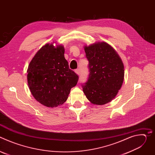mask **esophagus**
<instances>
[{
  "mask_svg": "<svg viewBox=\"0 0 155 155\" xmlns=\"http://www.w3.org/2000/svg\"><path fill=\"white\" fill-rule=\"evenodd\" d=\"M75 73H76L77 74H78V75H80V69H77L75 70Z\"/></svg>",
  "mask_w": 155,
  "mask_h": 155,
  "instance_id": "1",
  "label": "esophagus"
}]
</instances>
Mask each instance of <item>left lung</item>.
Instances as JSON below:
<instances>
[{"label": "left lung", "mask_w": 155, "mask_h": 155, "mask_svg": "<svg viewBox=\"0 0 155 155\" xmlns=\"http://www.w3.org/2000/svg\"><path fill=\"white\" fill-rule=\"evenodd\" d=\"M89 64L87 81L81 84L87 99L96 105H104L117 94L124 79V65L114 49L105 42L84 47Z\"/></svg>", "instance_id": "1"}]
</instances>
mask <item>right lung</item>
Masks as SVG:
<instances>
[{"label": "right lung", "mask_w": 155, "mask_h": 155, "mask_svg": "<svg viewBox=\"0 0 155 155\" xmlns=\"http://www.w3.org/2000/svg\"><path fill=\"white\" fill-rule=\"evenodd\" d=\"M64 54L62 46L55 48L52 43L47 44L29 65L28 82L31 92L38 102L48 107L65 102L78 80V75L69 69Z\"/></svg>", "instance_id": "right-lung-1"}]
</instances>
